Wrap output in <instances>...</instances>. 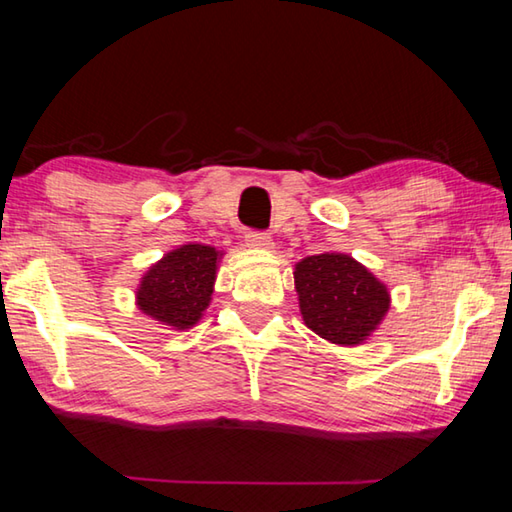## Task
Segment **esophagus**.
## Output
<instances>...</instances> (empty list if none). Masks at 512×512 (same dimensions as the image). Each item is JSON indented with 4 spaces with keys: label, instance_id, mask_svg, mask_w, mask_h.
Wrapping results in <instances>:
<instances>
[{
    "label": "esophagus",
    "instance_id": "1",
    "mask_svg": "<svg viewBox=\"0 0 512 512\" xmlns=\"http://www.w3.org/2000/svg\"><path fill=\"white\" fill-rule=\"evenodd\" d=\"M246 241H248V246H253V248H273V239L264 230H248Z\"/></svg>",
    "mask_w": 512,
    "mask_h": 512
}]
</instances>
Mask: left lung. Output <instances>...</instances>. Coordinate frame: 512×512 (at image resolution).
Masks as SVG:
<instances>
[{
    "label": "left lung",
    "mask_w": 512,
    "mask_h": 512,
    "mask_svg": "<svg viewBox=\"0 0 512 512\" xmlns=\"http://www.w3.org/2000/svg\"><path fill=\"white\" fill-rule=\"evenodd\" d=\"M293 275L307 327L332 343L357 345L388 311L384 284L348 255L305 257Z\"/></svg>",
    "instance_id": "1"
}]
</instances>
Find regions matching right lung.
Returning <instances> with one entry per match:
<instances>
[{"mask_svg": "<svg viewBox=\"0 0 512 512\" xmlns=\"http://www.w3.org/2000/svg\"><path fill=\"white\" fill-rule=\"evenodd\" d=\"M216 257L219 253L203 244L173 250L144 275L137 305L164 325L192 327L210 305Z\"/></svg>", "mask_w": 512, "mask_h": 512, "instance_id": "add662e5", "label": "right lung"}]
</instances>
